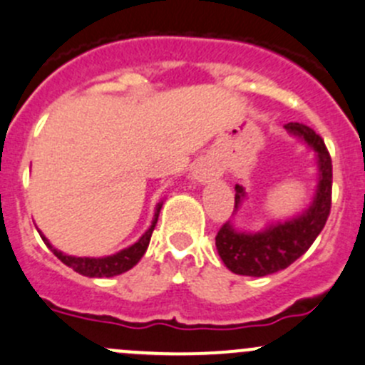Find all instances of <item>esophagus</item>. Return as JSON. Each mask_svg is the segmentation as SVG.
Returning a JSON list of instances; mask_svg holds the SVG:
<instances>
[{
  "instance_id": "esophagus-1",
  "label": "esophagus",
  "mask_w": 365,
  "mask_h": 365,
  "mask_svg": "<svg viewBox=\"0 0 365 365\" xmlns=\"http://www.w3.org/2000/svg\"><path fill=\"white\" fill-rule=\"evenodd\" d=\"M221 176V168L212 158H201L192 169V178L200 183L214 182Z\"/></svg>"
}]
</instances>
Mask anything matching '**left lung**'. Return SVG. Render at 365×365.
Segmentation results:
<instances>
[{"mask_svg": "<svg viewBox=\"0 0 365 365\" xmlns=\"http://www.w3.org/2000/svg\"><path fill=\"white\" fill-rule=\"evenodd\" d=\"M291 135L316 151L317 187L312 203L287 221L267 225L260 232H240L225 222L215 235V247L226 267L242 277H267L298 260L327 225L331 208V158L324 140L312 128L299 123L285 125ZM235 210L246 200L244 187L235 185Z\"/></svg>", "mask_w": 365, "mask_h": 365, "instance_id": "1", "label": "left lung"}]
</instances>
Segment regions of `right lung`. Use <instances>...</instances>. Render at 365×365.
<instances>
[{"label": "right lung", "instance_id": "right-lung-1", "mask_svg": "<svg viewBox=\"0 0 365 365\" xmlns=\"http://www.w3.org/2000/svg\"><path fill=\"white\" fill-rule=\"evenodd\" d=\"M162 203H164V201H160V203L157 205V208H155L153 221H151L150 228L143 233V237H140L135 244H132V246L118 251L115 255H108V257L94 258V257H73V255H66L60 250H56V247H53V244L42 235L41 230H38V235L42 237L46 246L53 251V255H55L60 262H63L67 267L76 271L78 274H83V277H88V278L118 277V274H123V272L130 271V269H132L140 258H143V255L146 253L148 246H150L151 233H153L155 225H157L158 221V214H160Z\"/></svg>", "mask_w": 365, "mask_h": 365}]
</instances>
